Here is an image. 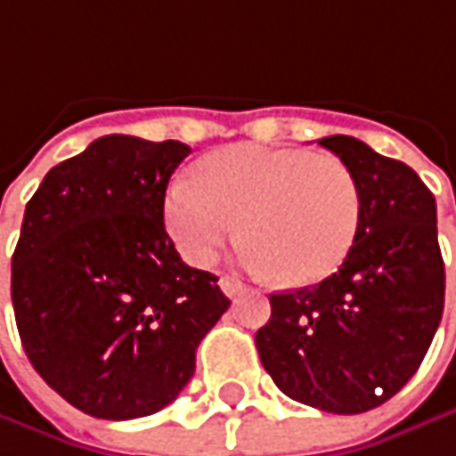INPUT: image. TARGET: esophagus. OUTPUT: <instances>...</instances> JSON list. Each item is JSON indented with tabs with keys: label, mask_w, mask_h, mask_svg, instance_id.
I'll return each mask as SVG.
<instances>
[{
	"label": "esophagus",
	"mask_w": 456,
	"mask_h": 456,
	"mask_svg": "<svg viewBox=\"0 0 456 456\" xmlns=\"http://www.w3.org/2000/svg\"><path fill=\"white\" fill-rule=\"evenodd\" d=\"M222 289H224V295L227 297H237V295H242L245 292V284L240 281V279H234V276H222Z\"/></svg>",
	"instance_id": "34e87169"
}]
</instances>
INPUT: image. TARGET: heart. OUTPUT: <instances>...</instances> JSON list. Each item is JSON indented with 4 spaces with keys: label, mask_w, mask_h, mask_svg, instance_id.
Masks as SVG:
<instances>
[{
    "label": "heart",
    "mask_w": 456,
    "mask_h": 456,
    "mask_svg": "<svg viewBox=\"0 0 456 456\" xmlns=\"http://www.w3.org/2000/svg\"><path fill=\"white\" fill-rule=\"evenodd\" d=\"M198 177L172 180L164 198L167 229L190 264L208 266L240 222L250 266L287 287L318 284L350 256L360 187L337 156L232 145L206 156Z\"/></svg>",
    "instance_id": "b5f03b06"
}]
</instances>
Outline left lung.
I'll return each mask as SVG.
<instances>
[{"label": "left lung", "mask_w": 456, "mask_h": 456, "mask_svg": "<svg viewBox=\"0 0 456 456\" xmlns=\"http://www.w3.org/2000/svg\"><path fill=\"white\" fill-rule=\"evenodd\" d=\"M318 143L360 187L350 256L315 287L273 292L256 334L261 362L295 402L357 415L392 399L420 368L444 313L436 198L402 161L350 135Z\"/></svg>", "instance_id": "1"}]
</instances>
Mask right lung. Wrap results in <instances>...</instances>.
I'll use <instances>...</instances> for the list:
<instances>
[{"instance_id":"obj_1","label":"right lung","mask_w":456,"mask_h":456,"mask_svg":"<svg viewBox=\"0 0 456 456\" xmlns=\"http://www.w3.org/2000/svg\"><path fill=\"white\" fill-rule=\"evenodd\" d=\"M190 148L104 135L57 164L25 206L12 308L38 376L86 415L159 412L195 373L224 315L219 276L190 269L164 229V195Z\"/></svg>"}]
</instances>
